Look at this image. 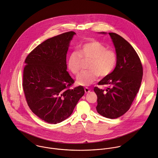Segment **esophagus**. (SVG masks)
Segmentation results:
<instances>
[{"label": "esophagus", "mask_w": 158, "mask_h": 158, "mask_svg": "<svg viewBox=\"0 0 158 158\" xmlns=\"http://www.w3.org/2000/svg\"><path fill=\"white\" fill-rule=\"evenodd\" d=\"M85 93H88L90 92V89L88 88H85Z\"/></svg>", "instance_id": "obj_1"}]
</instances>
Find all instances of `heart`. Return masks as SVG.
Segmentation results:
<instances>
[{"label": "heart", "instance_id": "obj_1", "mask_svg": "<svg viewBox=\"0 0 158 158\" xmlns=\"http://www.w3.org/2000/svg\"><path fill=\"white\" fill-rule=\"evenodd\" d=\"M88 69L82 72L77 77L78 85L86 86L94 83L98 75L105 77L110 74L115 69L117 57L113 50L98 41H91L81 46L78 53L73 52L69 54L67 60L69 70L73 74H78L80 70L82 60H89Z\"/></svg>", "mask_w": 158, "mask_h": 158}]
</instances>
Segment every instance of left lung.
<instances>
[{
  "label": "left lung",
  "instance_id": "left-lung-1",
  "mask_svg": "<svg viewBox=\"0 0 158 158\" xmlns=\"http://www.w3.org/2000/svg\"><path fill=\"white\" fill-rule=\"evenodd\" d=\"M109 35L115 49L117 64L113 72L98 83L108 86L106 89L94 87V91L98 96L97 112L106 118H116L128 111L138 93L143 67L137 53L128 41L116 33Z\"/></svg>",
  "mask_w": 158,
  "mask_h": 158
}]
</instances>
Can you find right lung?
<instances>
[{
	"label": "right lung",
	"mask_w": 158,
	"mask_h": 158,
	"mask_svg": "<svg viewBox=\"0 0 158 158\" xmlns=\"http://www.w3.org/2000/svg\"><path fill=\"white\" fill-rule=\"evenodd\" d=\"M76 33L69 31L49 38L27 56L23 88L32 112L44 121L60 123L70 117L84 95L83 86L70 89L74 80L67 71V53Z\"/></svg>",
	"instance_id": "add662e5"
}]
</instances>
